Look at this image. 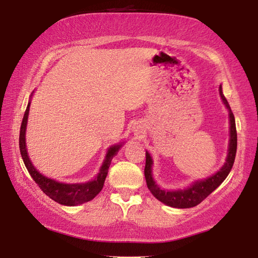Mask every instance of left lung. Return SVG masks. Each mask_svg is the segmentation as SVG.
I'll list each match as a JSON object with an SVG mask.
<instances>
[{
	"instance_id": "1",
	"label": "left lung",
	"mask_w": 258,
	"mask_h": 258,
	"mask_svg": "<svg viewBox=\"0 0 258 258\" xmlns=\"http://www.w3.org/2000/svg\"><path fill=\"white\" fill-rule=\"evenodd\" d=\"M220 95L222 101L227 107L229 111V119H230V140H229V148H228V156L225 160V163L216 174H214L210 177L201 181L194 182L188 188L182 190H164L161 189L156 184V182L153 178V158L150 154L146 151V168H144V176L148 189L150 192L156 197L162 203L167 204L172 208H179V209H185V208H192L200 204L204 199H207L221 183L227 178V176L230 172L232 165L235 162L236 149H237V133H236V124L235 117L232 114L230 105H229L227 98L224 97L223 91H222V86H220Z\"/></svg>"
}]
</instances>
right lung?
Wrapping results in <instances>:
<instances>
[{
	"label": "right lung",
	"mask_w": 258,
	"mask_h": 258,
	"mask_svg": "<svg viewBox=\"0 0 258 258\" xmlns=\"http://www.w3.org/2000/svg\"><path fill=\"white\" fill-rule=\"evenodd\" d=\"M29 107L30 102L28 103V107L24 112L22 124H21L20 129V151L22 155V160L26 165L27 170L36 184L40 186V189L43 191L45 195L54 200L55 202L63 206H79V204L89 202L101 191L103 188L105 177L108 175V169L110 167L112 157L118 153L119 148L122 147L121 144H115V146L110 147L105 155V160L102 164L96 177L93 181L86 182V183H74V184H67V183L57 182L52 178H48L41 174L36 168L34 167L31 161L29 160L27 153V146H26V129H27V122H28V115H29Z\"/></svg>",
	"instance_id": "1"
}]
</instances>
